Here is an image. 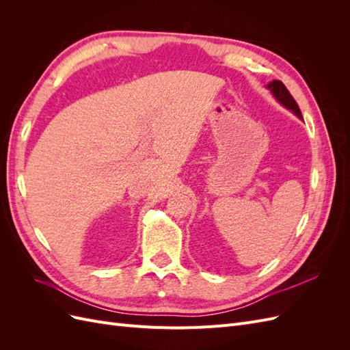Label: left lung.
<instances>
[{"label":"left lung","mask_w":350,"mask_h":350,"mask_svg":"<svg viewBox=\"0 0 350 350\" xmlns=\"http://www.w3.org/2000/svg\"><path fill=\"white\" fill-rule=\"evenodd\" d=\"M267 89L273 93V96L276 98L284 108H288L289 111H292L296 116H299L302 118V113L301 109L298 107V103L295 102V99L292 98V94L289 93V90L286 89L284 84L280 80H273L267 84Z\"/></svg>","instance_id":"8db88e82"}]
</instances>
